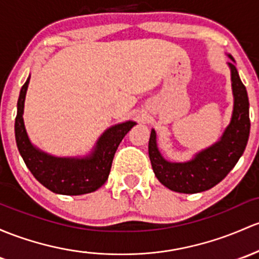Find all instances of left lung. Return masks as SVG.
I'll list each match as a JSON object with an SVG mask.
<instances>
[{"mask_svg": "<svg viewBox=\"0 0 259 259\" xmlns=\"http://www.w3.org/2000/svg\"><path fill=\"white\" fill-rule=\"evenodd\" d=\"M229 63L233 93V111L229 126L221 138L189 162L171 163L164 159L157 147V133L152 130L148 143L149 159L155 177L164 186L177 193L195 194L219 184L232 170L246 149L249 137V102L235 65Z\"/></svg>", "mask_w": 259, "mask_h": 259, "instance_id": "obj_1", "label": "left lung"}]
</instances>
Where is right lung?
<instances>
[{
	"instance_id": "add662e5",
	"label": "right lung",
	"mask_w": 259,
	"mask_h": 259,
	"mask_svg": "<svg viewBox=\"0 0 259 259\" xmlns=\"http://www.w3.org/2000/svg\"><path fill=\"white\" fill-rule=\"evenodd\" d=\"M30 76L22 86L15 122L16 143L19 154L33 177L55 194L82 195L93 193L106 183L119 143L136 122L127 121L105 131L93 152L86 157H54L33 146L23 121L24 100Z\"/></svg>"
}]
</instances>
